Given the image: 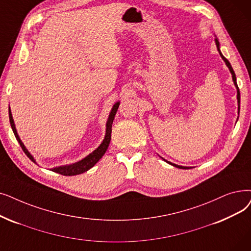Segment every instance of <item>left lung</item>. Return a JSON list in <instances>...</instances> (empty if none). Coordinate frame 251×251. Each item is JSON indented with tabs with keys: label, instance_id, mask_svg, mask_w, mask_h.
Masks as SVG:
<instances>
[{
	"label": "left lung",
	"instance_id": "obj_1",
	"mask_svg": "<svg viewBox=\"0 0 251 251\" xmlns=\"http://www.w3.org/2000/svg\"><path fill=\"white\" fill-rule=\"evenodd\" d=\"M215 44H216V47H217V50H219V52H220V54H221V56H222V58L225 60V62H226V67L228 68V70H230V72H231V74H232V77H233V81H234V84H235V86L237 87V100H238V105H239V110H240V91H239V88H238V85H237V82H236V75H235V73H234V70H233V68H232V65H231V63L228 62V60L222 54V52H221V50H220V43H219V40L217 39H215ZM164 161H166L165 159H163ZM167 163H169L170 165H173L174 167H176V168H180V169H188V168H190V167H183V166H179V165H176V164H173V163H171V162H168V161H166Z\"/></svg>",
	"mask_w": 251,
	"mask_h": 251
}]
</instances>
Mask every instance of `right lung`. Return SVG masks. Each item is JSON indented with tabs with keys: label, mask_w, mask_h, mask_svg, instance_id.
Wrapping results in <instances>:
<instances>
[{
	"label": "right lung",
	"mask_w": 251,
	"mask_h": 251,
	"mask_svg": "<svg viewBox=\"0 0 251 251\" xmlns=\"http://www.w3.org/2000/svg\"><path fill=\"white\" fill-rule=\"evenodd\" d=\"M119 104L120 102H117L114 104L113 108H112V112L110 114V116H108V119H107V122H106V131H105V136H104V139L101 143V145L97 148L94 151H92L90 155L87 156L86 158H84L83 160L75 163V164H72V165H65V166H59V167H55V168H52V171L53 172H56V173H59L61 174V176H78V174H81L83 172H86L87 170H89L90 168H92L97 162H99L100 160V158L104 155V152L106 151L107 148H108V145H110V141H111V133H112V124H113V121H114V118H115V115L118 111V107H119ZM9 120H10V124H11V128H12L13 130V133L17 139V141L19 143L21 149H23V151L25 152V155L32 161L35 162V159L34 157H32L29 152L27 151V150L25 149V145L23 144V141L20 140L18 134H17V131H16V128H15V125H14V121H13V118H12V114H11V111H10V107H9Z\"/></svg>",
	"instance_id": "right-lung-1"
}]
</instances>
